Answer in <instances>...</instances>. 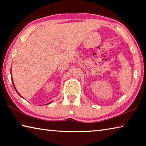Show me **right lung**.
Listing matches in <instances>:
<instances>
[{
  "label": "right lung",
  "mask_w": 146,
  "mask_h": 146,
  "mask_svg": "<svg viewBox=\"0 0 146 146\" xmlns=\"http://www.w3.org/2000/svg\"><path fill=\"white\" fill-rule=\"evenodd\" d=\"M11 80H12V83H13V86H14V88H15V86H14V84H13V80H12V78H11ZM15 90H16V91H17V93H18V94H19V95H20V94H19V93H18V91H17V90H16V89H15ZM20 96H21V95H20ZM51 102H49V103H48V104H50Z\"/></svg>",
  "instance_id": "right-lung-1"
}]
</instances>
